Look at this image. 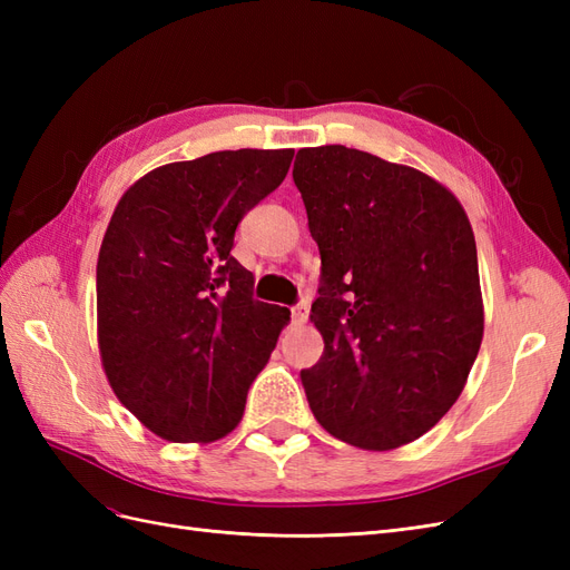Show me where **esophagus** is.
<instances>
[{"label": "esophagus", "instance_id": "1", "mask_svg": "<svg viewBox=\"0 0 570 570\" xmlns=\"http://www.w3.org/2000/svg\"><path fill=\"white\" fill-rule=\"evenodd\" d=\"M308 318V306L306 304H299L292 308V325H304Z\"/></svg>", "mask_w": 570, "mask_h": 570}]
</instances>
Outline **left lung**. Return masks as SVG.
<instances>
[{
    "instance_id": "1",
    "label": "left lung",
    "mask_w": 570,
    "mask_h": 570,
    "mask_svg": "<svg viewBox=\"0 0 570 570\" xmlns=\"http://www.w3.org/2000/svg\"><path fill=\"white\" fill-rule=\"evenodd\" d=\"M292 178L321 252L308 406L342 442L396 450L452 409L480 350L471 220L433 176L361 149H299Z\"/></svg>"
}]
</instances>
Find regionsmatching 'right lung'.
Listing matches in <instances>:
<instances>
[{"label": "right lung", "instance_id": "add662e5", "mask_svg": "<svg viewBox=\"0 0 570 570\" xmlns=\"http://www.w3.org/2000/svg\"><path fill=\"white\" fill-rule=\"evenodd\" d=\"M295 149H226L149 170L118 199L97 258V342L116 396L154 435L209 444L243 421L289 308L252 299L230 249Z\"/></svg>", "mask_w": 570, "mask_h": 570}]
</instances>
